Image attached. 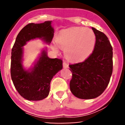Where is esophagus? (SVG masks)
I'll use <instances>...</instances> for the list:
<instances>
[{
	"label": "esophagus",
	"mask_w": 125,
	"mask_h": 125,
	"mask_svg": "<svg viewBox=\"0 0 125 125\" xmlns=\"http://www.w3.org/2000/svg\"><path fill=\"white\" fill-rule=\"evenodd\" d=\"M63 67L64 68H68L69 67V64H68L67 63L64 62L63 63Z\"/></svg>",
	"instance_id": "1"
}]
</instances>
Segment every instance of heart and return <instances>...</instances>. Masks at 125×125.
<instances>
[{
  "label": "heart",
  "instance_id": "b5f03b06",
  "mask_svg": "<svg viewBox=\"0 0 125 125\" xmlns=\"http://www.w3.org/2000/svg\"><path fill=\"white\" fill-rule=\"evenodd\" d=\"M56 44H53L54 51L59 47L64 50L68 60L74 62L82 61L92 54L96 43L94 32L89 29L82 27H72L61 31L56 38Z\"/></svg>",
  "mask_w": 125,
  "mask_h": 125
}]
</instances>
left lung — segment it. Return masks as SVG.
<instances>
[{"label": "left lung", "instance_id": "8db88e82", "mask_svg": "<svg viewBox=\"0 0 125 125\" xmlns=\"http://www.w3.org/2000/svg\"><path fill=\"white\" fill-rule=\"evenodd\" d=\"M96 37L93 52L82 62L69 64L72 78L70 89L82 99L97 98L108 85L113 73V47L103 32L92 27Z\"/></svg>", "mask_w": 125, "mask_h": 125}]
</instances>
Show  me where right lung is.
Returning <instances> with one entry per match:
<instances>
[{
  "mask_svg": "<svg viewBox=\"0 0 125 125\" xmlns=\"http://www.w3.org/2000/svg\"><path fill=\"white\" fill-rule=\"evenodd\" d=\"M51 21L41 24L30 23L20 31L11 50L10 73L16 90L25 99L41 100L50 92V83L53 76L62 69V60L50 58L43 50L32 68L26 71L22 66L23 46L27 41L39 38L50 44L54 35Z\"/></svg>",
  "mask_w": 125,
  "mask_h": 125,
  "instance_id": "obj_1",
  "label": "right lung"
}]
</instances>
